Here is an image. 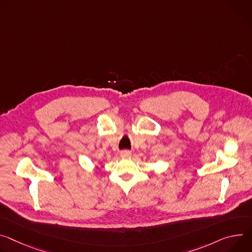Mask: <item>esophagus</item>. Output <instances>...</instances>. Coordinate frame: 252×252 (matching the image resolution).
<instances>
[{
	"label": "esophagus",
	"instance_id": "esophagus-1",
	"mask_svg": "<svg viewBox=\"0 0 252 252\" xmlns=\"http://www.w3.org/2000/svg\"><path fill=\"white\" fill-rule=\"evenodd\" d=\"M131 156V153L129 151H122L121 152V157L122 158H129Z\"/></svg>",
	"mask_w": 252,
	"mask_h": 252
}]
</instances>
